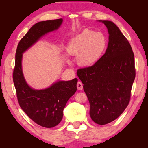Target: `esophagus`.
<instances>
[{
    "label": "esophagus",
    "instance_id": "obj_1",
    "mask_svg": "<svg viewBox=\"0 0 148 148\" xmlns=\"http://www.w3.org/2000/svg\"><path fill=\"white\" fill-rule=\"evenodd\" d=\"M77 88L78 90H82L83 89V84H82V82H78L77 83Z\"/></svg>",
    "mask_w": 148,
    "mask_h": 148
}]
</instances>
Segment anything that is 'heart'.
<instances>
[{
    "label": "heart",
    "instance_id": "heart-1",
    "mask_svg": "<svg viewBox=\"0 0 148 148\" xmlns=\"http://www.w3.org/2000/svg\"><path fill=\"white\" fill-rule=\"evenodd\" d=\"M106 47V39L103 34L86 29L71 40L66 52L77 56V62L80 66L88 67L99 61Z\"/></svg>",
    "mask_w": 148,
    "mask_h": 148
}]
</instances>
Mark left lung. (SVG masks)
Masks as SVG:
<instances>
[{
    "mask_svg": "<svg viewBox=\"0 0 148 148\" xmlns=\"http://www.w3.org/2000/svg\"><path fill=\"white\" fill-rule=\"evenodd\" d=\"M99 21L109 34L106 52L92 66L77 70V75L89 100L91 118L97 124L106 125L116 119L128 106L136 73L129 41L113 22Z\"/></svg>",
    "mask_w": 148,
    "mask_h": 148,
    "instance_id": "obj_1",
    "label": "left lung"
}]
</instances>
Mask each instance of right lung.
<instances>
[{
	"instance_id": "obj_1",
	"label": "right lung",
	"mask_w": 148,
	"mask_h": 148,
	"mask_svg": "<svg viewBox=\"0 0 148 148\" xmlns=\"http://www.w3.org/2000/svg\"><path fill=\"white\" fill-rule=\"evenodd\" d=\"M62 23V19H58L34 24L19 41L16 53L13 81L19 106L32 121L46 128L53 127L61 121L66 102L77 90V79L60 80L44 89H32L25 79L22 57L41 37L58 29Z\"/></svg>"
}]
</instances>
